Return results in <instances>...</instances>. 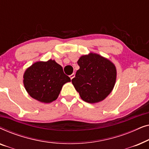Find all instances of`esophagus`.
<instances>
[{"label": "esophagus", "mask_w": 149, "mask_h": 149, "mask_svg": "<svg viewBox=\"0 0 149 149\" xmlns=\"http://www.w3.org/2000/svg\"><path fill=\"white\" fill-rule=\"evenodd\" d=\"M75 77V74H74V73H73V74H72L71 75H70V79L71 80H72V79L74 78V77Z\"/></svg>", "instance_id": "34e87169"}]
</instances>
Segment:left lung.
Wrapping results in <instances>:
<instances>
[{
	"label": "left lung",
	"mask_w": 149,
	"mask_h": 149,
	"mask_svg": "<svg viewBox=\"0 0 149 149\" xmlns=\"http://www.w3.org/2000/svg\"><path fill=\"white\" fill-rule=\"evenodd\" d=\"M80 68L72 83L83 100L93 104L104 100L113 91L117 79V69L109 59L89 53L79 59Z\"/></svg>",
	"instance_id": "8db88e82"
}]
</instances>
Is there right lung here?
Returning <instances> with one entry per match:
<instances>
[{"instance_id": "add662e5", "label": "right lung", "mask_w": 149, "mask_h": 149, "mask_svg": "<svg viewBox=\"0 0 149 149\" xmlns=\"http://www.w3.org/2000/svg\"><path fill=\"white\" fill-rule=\"evenodd\" d=\"M26 90L32 98L42 103L56 100L62 86L70 82L62 67L55 60L36 62L26 69L23 76Z\"/></svg>"}]
</instances>
